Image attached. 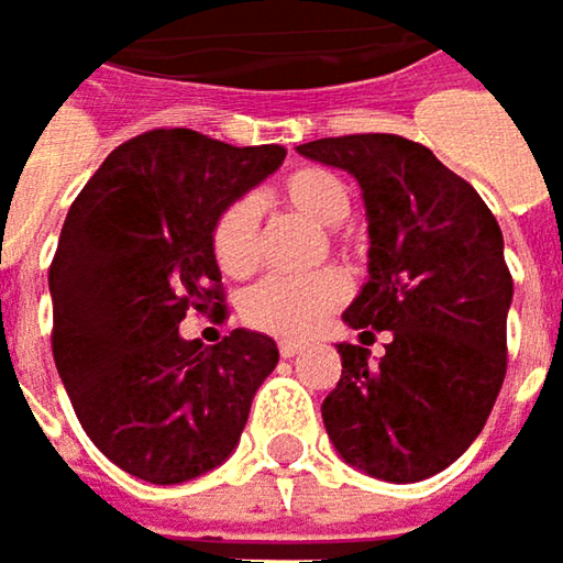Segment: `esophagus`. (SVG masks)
Instances as JSON below:
<instances>
[{
	"instance_id": "1",
	"label": "esophagus",
	"mask_w": 563,
	"mask_h": 563,
	"mask_svg": "<svg viewBox=\"0 0 563 563\" xmlns=\"http://www.w3.org/2000/svg\"><path fill=\"white\" fill-rule=\"evenodd\" d=\"M277 349H280L283 358H292V355H299V352H302L306 345H302V342H296V339H283Z\"/></svg>"
}]
</instances>
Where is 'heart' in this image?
Instances as JSON below:
<instances>
[{
	"label": "heart",
	"mask_w": 563,
	"mask_h": 563,
	"mask_svg": "<svg viewBox=\"0 0 563 563\" xmlns=\"http://www.w3.org/2000/svg\"><path fill=\"white\" fill-rule=\"evenodd\" d=\"M277 205L316 228H335L349 218L352 195L335 172L309 166V169L289 172L283 178L277 188ZM208 247H211V261L224 277L231 280L251 277L261 264L257 208L247 198L224 205L211 221ZM325 247L349 257V244H342L332 231H325ZM345 296H349V280L342 271L332 267L299 280L267 277L241 296V319L251 329L283 339H299L309 335L325 316H332L345 302Z\"/></svg>",
	"instance_id": "b5f03b06"
}]
</instances>
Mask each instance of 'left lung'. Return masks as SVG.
Wrapping results in <instances>:
<instances>
[{
	"label": "left lung",
	"instance_id": "obj_1",
	"mask_svg": "<svg viewBox=\"0 0 563 563\" xmlns=\"http://www.w3.org/2000/svg\"><path fill=\"white\" fill-rule=\"evenodd\" d=\"M296 150L362 185L372 277L342 319L362 339L388 335L382 362L339 345L325 433L375 479H430L479 437L506 382L511 274L499 221L466 178L413 140L355 133Z\"/></svg>",
	"mask_w": 563,
	"mask_h": 563
}]
</instances>
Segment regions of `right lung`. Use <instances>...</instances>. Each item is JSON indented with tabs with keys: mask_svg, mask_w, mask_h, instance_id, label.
Instances as JSON below:
<instances>
[{
	"mask_svg": "<svg viewBox=\"0 0 563 563\" xmlns=\"http://www.w3.org/2000/svg\"><path fill=\"white\" fill-rule=\"evenodd\" d=\"M283 156L150 130L103 159L64 218L48 271L57 375L93 446L136 479L172 486L221 466L280 362L261 332L201 345L178 322L228 316L211 221Z\"/></svg>",
	"mask_w": 563,
	"mask_h": 563,
	"instance_id": "right-lung-1",
	"label": "right lung"
}]
</instances>
